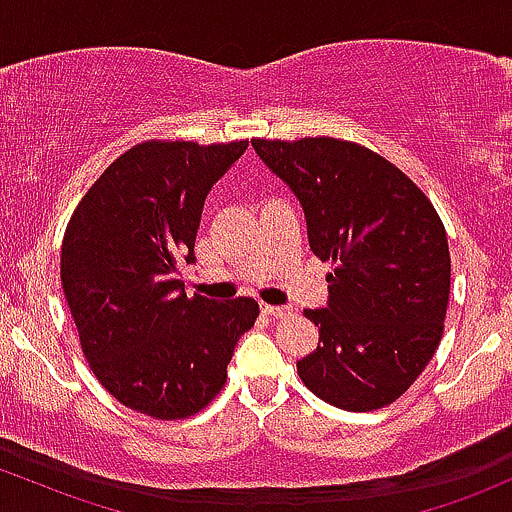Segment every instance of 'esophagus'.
<instances>
[{"label":"esophagus","instance_id":"34e87169","mask_svg":"<svg viewBox=\"0 0 512 512\" xmlns=\"http://www.w3.org/2000/svg\"><path fill=\"white\" fill-rule=\"evenodd\" d=\"M261 312L266 314V317L283 319V317H290L292 309L290 307H278V304H261Z\"/></svg>","mask_w":512,"mask_h":512}]
</instances>
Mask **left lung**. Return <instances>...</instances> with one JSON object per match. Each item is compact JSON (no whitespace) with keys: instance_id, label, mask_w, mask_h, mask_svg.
Here are the masks:
<instances>
[{"instance_id":"obj_1","label":"left lung","mask_w":512,"mask_h":512,"mask_svg":"<svg viewBox=\"0 0 512 512\" xmlns=\"http://www.w3.org/2000/svg\"><path fill=\"white\" fill-rule=\"evenodd\" d=\"M297 195L314 256L329 261V302L304 309L319 346L297 360L326 404L375 411L426 370L450 300V249L433 203L392 162L336 137L251 140Z\"/></svg>"}]
</instances>
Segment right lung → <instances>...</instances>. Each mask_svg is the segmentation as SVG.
<instances>
[{
  "label": "right lung",
  "mask_w": 512,
  "mask_h": 512,
  "mask_svg": "<svg viewBox=\"0 0 512 512\" xmlns=\"http://www.w3.org/2000/svg\"><path fill=\"white\" fill-rule=\"evenodd\" d=\"M246 147L142 142L103 171L70 217L62 290L96 380L132 411L174 421L205 409L258 317L251 297H188L179 278L181 263H195L212 183Z\"/></svg>",
  "instance_id": "obj_1"
}]
</instances>
